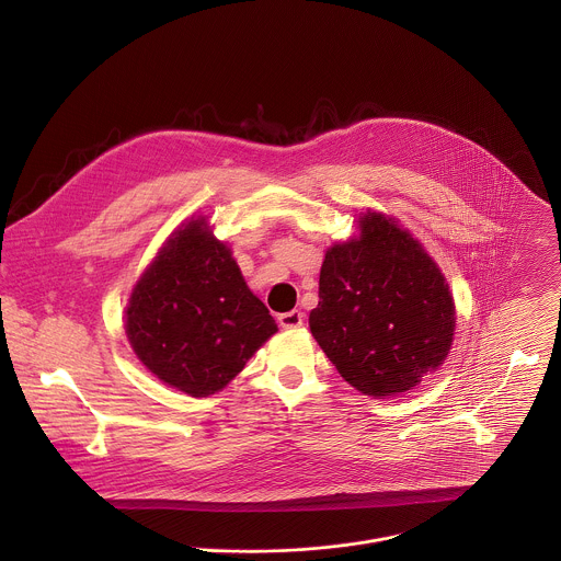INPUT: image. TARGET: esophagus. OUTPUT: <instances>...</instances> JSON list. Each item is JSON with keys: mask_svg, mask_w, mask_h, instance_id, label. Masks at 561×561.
<instances>
[{"mask_svg": "<svg viewBox=\"0 0 561 561\" xmlns=\"http://www.w3.org/2000/svg\"><path fill=\"white\" fill-rule=\"evenodd\" d=\"M277 321H279V325H282L284 330H297V328L304 325V312H299V310L284 312V314H279Z\"/></svg>", "mask_w": 561, "mask_h": 561, "instance_id": "34e87169", "label": "esophagus"}]
</instances>
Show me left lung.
<instances>
[{
	"mask_svg": "<svg viewBox=\"0 0 561 561\" xmlns=\"http://www.w3.org/2000/svg\"><path fill=\"white\" fill-rule=\"evenodd\" d=\"M357 224L359 238L325 253L310 330L344 381L386 399L445 362L455 306L445 275L410 231L379 213Z\"/></svg>",
	"mask_w": 561,
	"mask_h": 561,
	"instance_id": "left-lung-1",
	"label": "left lung"
}]
</instances>
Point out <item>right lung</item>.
<instances>
[{
    "label": "right lung",
    "mask_w": 561,
    "mask_h": 561,
    "mask_svg": "<svg viewBox=\"0 0 561 561\" xmlns=\"http://www.w3.org/2000/svg\"><path fill=\"white\" fill-rule=\"evenodd\" d=\"M277 332L229 247L197 219L180 227L131 290L125 334L164 383L208 397Z\"/></svg>",
    "instance_id": "obj_1"
}]
</instances>
